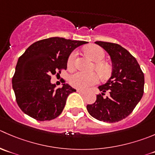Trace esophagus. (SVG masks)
Masks as SVG:
<instances>
[{
    "label": "esophagus",
    "instance_id": "esophagus-1",
    "mask_svg": "<svg viewBox=\"0 0 155 155\" xmlns=\"http://www.w3.org/2000/svg\"><path fill=\"white\" fill-rule=\"evenodd\" d=\"M76 91H77V92H79V93H81V94H84V93H85V91H84V90L77 89V90H76Z\"/></svg>",
    "mask_w": 155,
    "mask_h": 155
}]
</instances>
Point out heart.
<instances>
[{"label": "heart", "instance_id": "1", "mask_svg": "<svg viewBox=\"0 0 155 155\" xmlns=\"http://www.w3.org/2000/svg\"><path fill=\"white\" fill-rule=\"evenodd\" d=\"M85 52L93 61L96 62L94 69L100 76L104 79L107 78L110 74V68L106 64L101 62L105 58V54L103 49L97 45H88L85 48ZM76 58V51H73L70 54L67 61V66L69 68L73 67ZM100 77L96 73H85L82 72H76L70 76V83L74 88L85 89L91 85L97 83Z\"/></svg>", "mask_w": 155, "mask_h": 155}]
</instances>
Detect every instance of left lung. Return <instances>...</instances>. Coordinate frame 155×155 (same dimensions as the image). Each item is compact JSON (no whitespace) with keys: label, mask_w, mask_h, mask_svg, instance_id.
<instances>
[{"label":"left lung","mask_w":155,"mask_h":155,"mask_svg":"<svg viewBox=\"0 0 155 155\" xmlns=\"http://www.w3.org/2000/svg\"><path fill=\"white\" fill-rule=\"evenodd\" d=\"M110 57L112 73L107 82L98 87L101 94L87 105L90 115L100 121L115 123L128 117L142 99L145 77L136 58L118 44L95 41ZM108 91L109 95L104 98Z\"/></svg>","instance_id":"8db88e82"}]
</instances>
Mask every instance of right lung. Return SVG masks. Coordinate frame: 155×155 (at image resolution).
I'll list each match as a JSON object with an SVG mask.
<instances>
[{
  "label": "right lung",
  "mask_w": 155,
  "mask_h": 155,
  "mask_svg": "<svg viewBox=\"0 0 155 155\" xmlns=\"http://www.w3.org/2000/svg\"><path fill=\"white\" fill-rule=\"evenodd\" d=\"M87 41L53 37L33 43L19 57L12 79L16 100L22 112L39 121L58 117L70 93L68 84L56 88L51 75L67 70V61L75 48Z\"/></svg>",
  "instance_id": "obj_1"
}]
</instances>
